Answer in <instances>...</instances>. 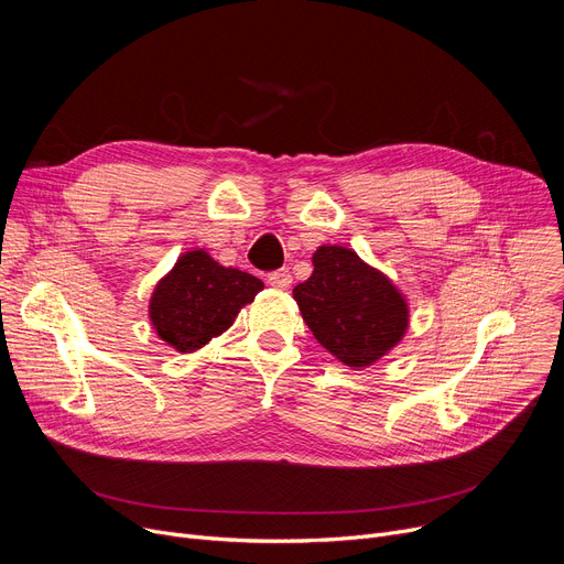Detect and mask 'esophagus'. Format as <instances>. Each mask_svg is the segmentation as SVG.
I'll use <instances>...</instances> for the list:
<instances>
[{
    "instance_id": "34e87169",
    "label": "esophagus",
    "mask_w": 564,
    "mask_h": 564,
    "mask_svg": "<svg viewBox=\"0 0 564 564\" xmlns=\"http://www.w3.org/2000/svg\"><path fill=\"white\" fill-rule=\"evenodd\" d=\"M267 283H270L272 288L276 290H288L292 285V274L288 270H279V272H272L270 276H267Z\"/></svg>"
}]
</instances>
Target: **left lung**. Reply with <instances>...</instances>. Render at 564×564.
<instances>
[{
  "label": "left lung",
  "instance_id": "obj_1",
  "mask_svg": "<svg viewBox=\"0 0 564 564\" xmlns=\"http://www.w3.org/2000/svg\"><path fill=\"white\" fill-rule=\"evenodd\" d=\"M292 297L315 340L351 370H364L393 351L409 329L402 290L357 251L322 245L313 274Z\"/></svg>",
  "mask_w": 564,
  "mask_h": 564
}]
</instances>
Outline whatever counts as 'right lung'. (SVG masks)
I'll return each instance as SVG.
<instances>
[{
	"instance_id": "obj_1",
	"label": "right lung",
	"mask_w": 564,
	"mask_h": 564,
	"mask_svg": "<svg viewBox=\"0 0 564 564\" xmlns=\"http://www.w3.org/2000/svg\"><path fill=\"white\" fill-rule=\"evenodd\" d=\"M262 281L235 267L219 264L205 249L177 256L155 283L148 317L160 340L192 354L232 327V322L262 290Z\"/></svg>"
}]
</instances>
